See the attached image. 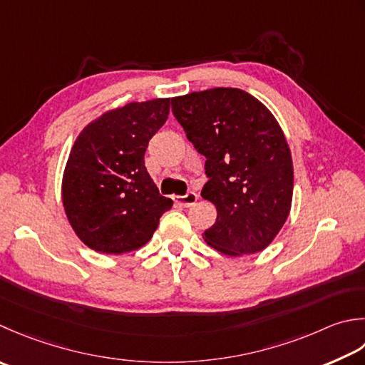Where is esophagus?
<instances>
[{
	"label": "esophagus",
	"mask_w": 365,
	"mask_h": 365,
	"mask_svg": "<svg viewBox=\"0 0 365 365\" xmlns=\"http://www.w3.org/2000/svg\"><path fill=\"white\" fill-rule=\"evenodd\" d=\"M174 201H175L177 204L183 205V207H191V205L196 204L197 195H196L195 191H190V192H187V195H185V196H174Z\"/></svg>",
	"instance_id": "34e87169"
}]
</instances>
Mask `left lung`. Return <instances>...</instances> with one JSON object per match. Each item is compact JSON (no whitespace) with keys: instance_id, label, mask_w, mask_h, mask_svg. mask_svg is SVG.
<instances>
[{"instance_id":"left-lung-1","label":"left lung","mask_w":365,"mask_h":365,"mask_svg":"<svg viewBox=\"0 0 365 365\" xmlns=\"http://www.w3.org/2000/svg\"><path fill=\"white\" fill-rule=\"evenodd\" d=\"M187 138L205 156L201 196L217 207L207 245L227 256L258 253L287 221L292 160L287 138L266 106L239 88H210L173 98Z\"/></svg>"}]
</instances>
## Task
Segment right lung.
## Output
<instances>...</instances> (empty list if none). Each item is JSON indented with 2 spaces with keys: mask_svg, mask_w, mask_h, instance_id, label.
<instances>
[{
  "mask_svg": "<svg viewBox=\"0 0 365 365\" xmlns=\"http://www.w3.org/2000/svg\"><path fill=\"white\" fill-rule=\"evenodd\" d=\"M170 98L104 112L78 134L64 168L61 199L77 237L98 253L121 255L152 239L173 207L145 169L148 140L166 123Z\"/></svg>",
  "mask_w": 365,
  "mask_h": 365,
  "instance_id": "add662e5",
  "label": "right lung"
}]
</instances>
